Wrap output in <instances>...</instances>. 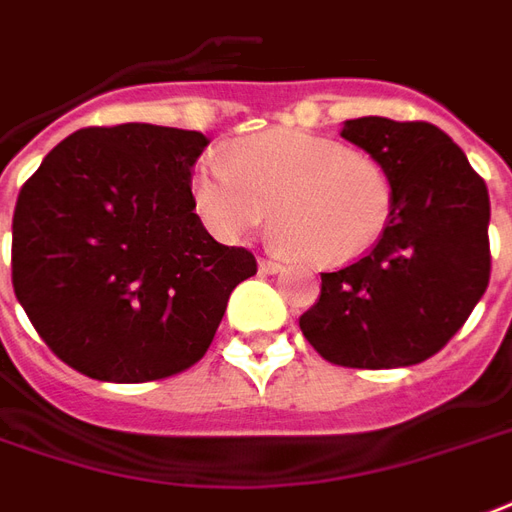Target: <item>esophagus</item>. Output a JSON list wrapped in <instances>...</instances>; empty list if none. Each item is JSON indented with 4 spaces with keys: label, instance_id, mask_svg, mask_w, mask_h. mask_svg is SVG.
<instances>
[{
    "label": "esophagus",
    "instance_id": "34e87169",
    "mask_svg": "<svg viewBox=\"0 0 512 512\" xmlns=\"http://www.w3.org/2000/svg\"><path fill=\"white\" fill-rule=\"evenodd\" d=\"M259 270L264 272V275H275V272L283 270L281 261H272V259H259Z\"/></svg>",
    "mask_w": 512,
    "mask_h": 512
}]
</instances>
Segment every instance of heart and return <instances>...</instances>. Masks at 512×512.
Listing matches in <instances>:
<instances>
[{
  "instance_id": "b5f03b06",
  "label": "heart",
  "mask_w": 512,
  "mask_h": 512,
  "mask_svg": "<svg viewBox=\"0 0 512 512\" xmlns=\"http://www.w3.org/2000/svg\"><path fill=\"white\" fill-rule=\"evenodd\" d=\"M193 210L212 237L237 242L275 207V245L319 267L360 259L382 240L395 204L382 163L338 138L267 130L226 155H204L190 177Z\"/></svg>"
}]
</instances>
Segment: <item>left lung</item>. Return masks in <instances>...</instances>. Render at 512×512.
Here are the masks:
<instances>
[{
    "mask_svg": "<svg viewBox=\"0 0 512 512\" xmlns=\"http://www.w3.org/2000/svg\"><path fill=\"white\" fill-rule=\"evenodd\" d=\"M341 136L387 169L393 215L363 259L322 272L300 330L343 368L423 363L464 327L491 278L486 182L431 122L346 119Z\"/></svg>",
    "mask_w": 512,
    "mask_h": 512,
    "instance_id": "1",
    "label": "left lung"
}]
</instances>
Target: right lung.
<instances>
[{
    "label": "right lung",
    "mask_w": 512,
    "mask_h": 512,
    "mask_svg": "<svg viewBox=\"0 0 512 512\" xmlns=\"http://www.w3.org/2000/svg\"><path fill=\"white\" fill-rule=\"evenodd\" d=\"M210 141L128 122L81 128L26 179L13 212V289L62 363L100 382L182 374L210 349L256 256L220 245L190 201Z\"/></svg>",
    "instance_id": "right-lung-1"
}]
</instances>
